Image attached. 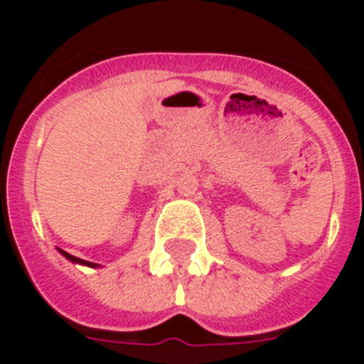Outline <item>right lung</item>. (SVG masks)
<instances>
[{"instance_id":"1","label":"right lung","mask_w":364,"mask_h":364,"mask_svg":"<svg viewBox=\"0 0 364 364\" xmlns=\"http://www.w3.org/2000/svg\"><path fill=\"white\" fill-rule=\"evenodd\" d=\"M60 252H62V250H60ZM62 253L67 257V259L73 260V262H82V264H85V266H96V264H92V262H87V260L78 259V257H73V255H69V253H65V252H62Z\"/></svg>"}]
</instances>
